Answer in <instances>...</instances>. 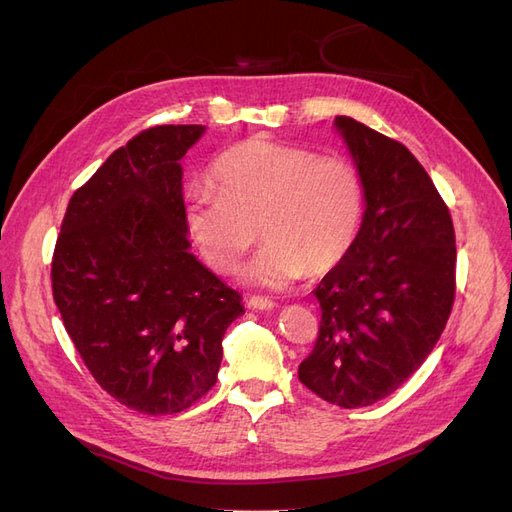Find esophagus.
Returning a JSON list of instances; mask_svg holds the SVG:
<instances>
[{"instance_id": "esophagus-1", "label": "esophagus", "mask_w": 512, "mask_h": 512, "mask_svg": "<svg viewBox=\"0 0 512 512\" xmlns=\"http://www.w3.org/2000/svg\"><path fill=\"white\" fill-rule=\"evenodd\" d=\"M247 307H250V309H273L275 303L267 297H256V294H254V297L247 299Z\"/></svg>"}]
</instances>
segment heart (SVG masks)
Here are the masks:
<instances>
[{"mask_svg": "<svg viewBox=\"0 0 512 512\" xmlns=\"http://www.w3.org/2000/svg\"><path fill=\"white\" fill-rule=\"evenodd\" d=\"M211 177L218 192L194 190L183 220L215 273L237 271L256 226L265 245L243 275L265 288H284L307 271H333L361 235L365 185L344 158L250 138L222 153Z\"/></svg>", "mask_w": 512, "mask_h": 512, "instance_id": "b5f03b06", "label": "heart"}]
</instances>
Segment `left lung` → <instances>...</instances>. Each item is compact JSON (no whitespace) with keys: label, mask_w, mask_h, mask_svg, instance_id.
Returning a JSON list of instances; mask_svg holds the SVG:
<instances>
[{"label":"left lung","mask_w":512,"mask_h":512,"mask_svg":"<svg viewBox=\"0 0 512 512\" xmlns=\"http://www.w3.org/2000/svg\"><path fill=\"white\" fill-rule=\"evenodd\" d=\"M365 185L361 235L314 290V350L299 365L309 391L365 408L397 391L438 344L455 301L451 213L408 147L335 117Z\"/></svg>","instance_id":"1"}]
</instances>
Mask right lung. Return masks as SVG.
Instances as JSON below:
<instances>
[{"label": "right lung", "mask_w": 512, "mask_h": 512, "mask_svg": "<svg viewBox=\"0 0 512 512\" xmlns=\"http://www.w3.org/2000/svg\"><path fill=\"white\" fill-rule=\"evenodd\" d=\"M205 126H156L119 147L70 198L53 299L83 363L119 404L175 414L218 380L241 294L190 254L181 158Z\"/></svg>", "instance_id": "obj_1"}]
</instances>
